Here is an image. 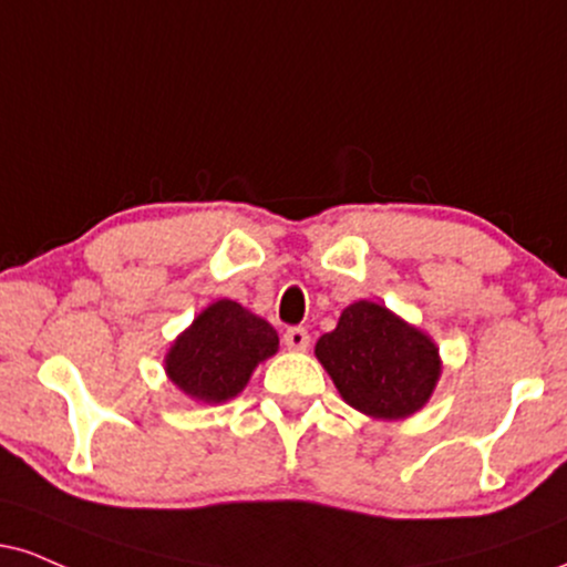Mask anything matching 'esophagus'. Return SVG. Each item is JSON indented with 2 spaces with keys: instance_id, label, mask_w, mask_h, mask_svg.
Masks as SVG:
<instances>
[{
  "instance_id": "obj_1",
  "label": "esophagus",
  "mask_w": 567,
  "mask_h": 567,
  "mask_svg": "<svg viewBox=\"0 0 567 567\" xmlns=\"http://www.w3.org/2000/svg\"><path fill=\"white\" fill-rule=\"evenodd\" d=\"M285 346H288L290 351H306L309 349V332L303 330V327H290V330H285Z\"/></svg>"
}]
</instances>
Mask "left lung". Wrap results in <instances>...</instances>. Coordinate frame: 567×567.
<instances>
[{
	"mask_svg": "<svg viewBox=\"0 0 567 567\" xmlns=\"http://www.w3.org/2000/svg\"><path fill=\"white\" fill-rule=\"evenodd\" d=\"M317 359L343 401L374 420L420 412L441 378L439 346L385 306L357 301L317 340Z\"/></svg>",
	"mask_w": 567,
	"mask_h": 567,
	"instance_id": "obj_1",
	"label": "left lung"
}]
</instances>
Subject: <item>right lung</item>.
<instances>
[{
    "label": "right lung",
    "mask_w": 567,
    "mask_h": 567,
    "mask_svg": "<svg viewBox=\"0 0 567 567\" xmlns=\"http://www.w3.org/2000/svg\"><path fill=\"white\" fill-rule=\"evenodd\" d=\"M279 349L277 330L229 298L210 303L166 353L172 383L203 404H221L248 385L261 361Z\"/></svg>",
    "instance_id": "obj_1"
}]
</instances>
